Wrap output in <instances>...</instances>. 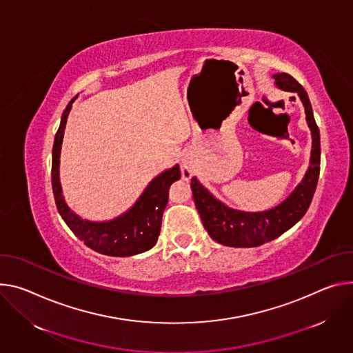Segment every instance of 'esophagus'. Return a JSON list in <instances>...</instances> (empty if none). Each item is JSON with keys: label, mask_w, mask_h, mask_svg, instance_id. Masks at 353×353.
<instances>
[{"label": "esophagus", "mask_w": 353, "mask_h": 353, "mask_svg": "<svg viewBox=\"0 0 353 353\" xmlns=\"http://www.w3.org/2000/svg\"><path fill=\"white\" fill-rule=\"evenodd\" d=\"M194 173V168L193 163H191L190 159H183L181 162V177L183 180H190L191 176Z\"/></svg>", "instance_id": "esophagus-1"}]
</instances>
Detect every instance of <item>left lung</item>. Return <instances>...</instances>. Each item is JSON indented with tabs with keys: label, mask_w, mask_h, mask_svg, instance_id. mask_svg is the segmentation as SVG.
<instances>
[{
	"label": "left lung",
	"mask_w": 353,
	"mask_h": 353,
	"mask_svg": "<svg viewBox=\"0 0 353 353\" xmlns=\"http://www.w3.org/2000/svg\"><path fill=\"white\" fill-rule=\"evenodd\" d=\"M273 79L276 87L283 91L296 92L303 103L305 121L312 139L310 166L303 180L292 191L290 196L279 205L259 212L231 208L215 199L197 177L191 179L190 185L203 225L208 235L221 245L232 248H253L279 238L281 234L294 227L304 216L315 193L319 163H321V145H319V130L314 119L308 94L290 74L277 73L273 74Z\"/></svg>",
	"instance_id": "8db88e82"
}]
</instances>
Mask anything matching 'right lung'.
<instances>
[{
    "instance_id": "obj_1",
    "label": "right lung",
    "mask_w": 353,
    "mask_h": 353,
    "mask_svg": "<svg viewBox=\"0 0 353 353\" xmlns=\"http://www.w3.org/2000/svg\"><path fill=\"white\" fill-rule=\"evenodd\" d=\"M76 97L63 111L52 150V187L56 207L73 234L92 250L107 256H134L152 249L162 228V215L169 200V187L180 179L174 165L157 174L143 190L135 204L110 221L83 219L66 204L60 184V150L66 122Z\"/></svg>"
}]
</instances>
